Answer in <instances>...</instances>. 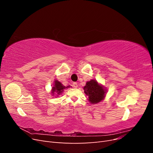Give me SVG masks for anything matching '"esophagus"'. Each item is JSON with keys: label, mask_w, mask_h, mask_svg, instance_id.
Listing matches in <instances>:
<instances>
[{"label": "esophagus", "mask_w": 153, "mask_h": 153, "mask_svg": "<svg viewBox=\"0 0 153 153\" xmlns=\"http://www.w3.org/2000/svg\"><path fill=\"white\" fill-rule=\"evenodd\" d=\"M73 85V87H75V88H77L78 87V84H77L76 82H74Z\"/></svg>", "instance_id": "1"}]
</instances>
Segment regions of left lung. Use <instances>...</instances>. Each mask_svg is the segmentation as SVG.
Returning a JSON list of instances; mask_svg holds the SVG:
<instances>
[{"label": "left lung", "instance_id": "obj_1", "mask_svg": "<svg viewBox=\"0 0 153 153\" xmlns=\"http://www.w3.org/2000/svg\"><path fill=\"white\" fill-rule=\"evenodd\" d=\"M85 94L88 96V100L91 104H96L103 100L107 90L96 80L92 79L86 82L84 87Z\"/></svg>", "mask_w": 153, "mask_h": 153}]
</instances>
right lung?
I'll return each instance as SVG.
<instances>
[{
	"mask_svg": "<svg viewBox=\"0 0 153 153\" xmlns=\"http://www.w3.org/2000/svg\"><path fill=\"white\" fill-rule=\"evenodd\" d=\"M69 87H71V86L68 85V86H64L62 85L61 82H60L57 80H55L53 82V85L52 88V90H51L50 94L52 96H55V98H57L61 95L64 89H68Z\"/></svg>",
	"mask_w": 153,
	"mask_h": 153,
	"instance_id": "add662e5",
	"label": "right lung"
}]
</instances>
